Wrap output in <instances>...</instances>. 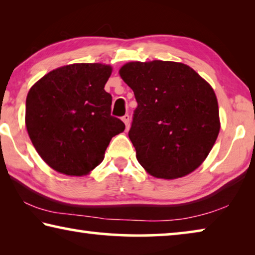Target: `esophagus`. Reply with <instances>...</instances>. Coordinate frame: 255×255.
<instances>
[{"label":"esophagus","instance_id":"1","mask_svg":"<svg viewBox=\"0 0 255 255\" xmlns=\"http://www.w3.org/2000/svg\"><path fill=\"white\" fill-rule=\"evenodd\" d=\"M122 119H123V122L125 123V125H126V127L128 128V126H129V120H130V117H129V115L126 114Z\"/></svg>","mask_w":255,"mask_h":255}]
</instances>
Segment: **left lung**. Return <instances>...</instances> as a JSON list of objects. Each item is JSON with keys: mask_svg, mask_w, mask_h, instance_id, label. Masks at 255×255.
<instances>
[{"mask_svg": "<svg viewBox=\"0 0 255 255\" xmlns=\"http://www.w3.org/2000/svg\"><path fill=\"white\" fill-rule=\"evenodd\" d=\"M119 74L137 101L128 136L140 165L161 179L199 167L221 129L213 88L182 63L131 62Z\"/></svg>", "mask_w": 255, "mask_h": 255, "instance_id": "8db88e82", "label": "left lung"}]
</instances>
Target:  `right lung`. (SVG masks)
<instances>
[{"label": "right lung", "instance_id": "obj_1", "mask_svg": "<svg viewBox=\"0 0 255 255\" xmlns=\"http://www.w3.org/2000/svg\"><path fill=\"white\" fill-rule=\"evenodd\" d=\"M112 68L72 64L37 82L25 101V126L34 148L55 171L85 175L103 161L111 138L125 130L111 116L105 85Z\"/></svg>", "mask_w": 255, "mask_h": 255}]
</instances>
